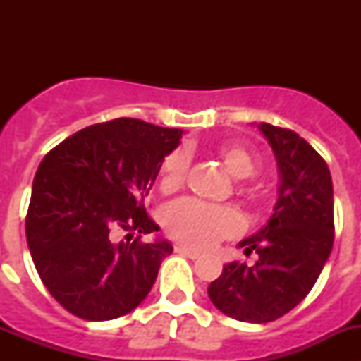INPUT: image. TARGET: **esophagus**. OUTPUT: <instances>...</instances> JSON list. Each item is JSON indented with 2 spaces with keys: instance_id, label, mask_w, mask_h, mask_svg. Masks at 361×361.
Masks as SVG:
<instances>
[{
  "instance_id": "esophagus-1",
  "label": "esophagus",
  "mask_w": 361,
  "mask_h": 361,
  "mask_svg": "<svg viewBox=\"0 0 361 361\" xmlns=\"http://www.w3.org/2000/svg\"><path fill=\"white\" fill-rule=\"evenodd\" d=\"M175 253L184 255V257L191 258V260H197V258H200V253H199V251L190 250V247H186V245H175Z\"/></svg>"
}]
</instances>
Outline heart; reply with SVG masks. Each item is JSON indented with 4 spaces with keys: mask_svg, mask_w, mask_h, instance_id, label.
<instances>
[{
    "mask_svg": "<svg viewBox=\"0 0 361 361\" xmlns=\"http://www.w3.org/2000/svg\"><path fill=\"white\" fill-rule=\"evenodd\" d=\"M216 155L235 178L251 177L258 170L257 157L238 142L220 145ZM188 168L190 155L186 149L168 153L159 168V186L162 193L170 195L180 190L186 180ZM162 222L168 237L195 250L212 247L222 238L237 235L242 228L240 215L231 206H216L193 199L177 200L168 206Z\"/></svg>",
    "mask_w": 361,
    "mask_h": 361,
    "instance_id": "heart-1",
    "label": "heart"
}]
</instances>
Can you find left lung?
Returning a JSON list of instances; mask_svg holds the SVG:
<instances>
[{
	"label": "left lung",
	"mask_w": 361,
	"mask_h": 361,
	"mask_svg": "<svg viewBox=\"0 0 361 361\" xmlns=\"http://www.w3.org/2000/svg\"><path fill=\"white\" fill-rule=\"evenodd\" d=\"M279 164V200L260 231L238 244L257 253L255 266L229 262L208 288L209 300L228 317L266 324L302 302L320 276L334 240L329 168L305 139L260 123Z\"/></svg>",
	"instance_id": "1"
}]
</instances>
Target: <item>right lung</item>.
<instances>
[{
  "label": "right lung",
  "instance_id": "add662e5",
  "mask_svg": "<svg viewBox=\"0 0 361 361\" xmlns=\"http://www.w3.org/2000/svg\"><path fill=\"white\" fill-rule=\"evenodd\" d=\"M183 130L141 119L92 124L41 161L28 204L27 242L44 288L82 320H114L141 304L170 242L146 244L159 231L145 200L162 159ZM119 232L135 241L117 243Z\"/></svg>",
  "mask_w": 361,
  "mask_h": 361
}]
</instances>
